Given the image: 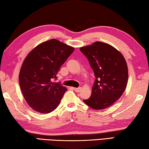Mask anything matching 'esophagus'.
I'll list each match as a JSON object with an SVG mask.
<instances>
[{"label": "esophagus", "mask_w": 149, "mask_h": 149, "mask_svg": "<svg viewBox=\"0 0 149 149\" xmlns=\"http://www.w3.org/2000/svg\"><path fill=\"white\" fill-rule=\"evenodd\" d=\"M74 91L76 92H80V91H82V88L81 87H79V88H74Z\"/></svg>", "instance_id": "34e87169"}]
</instances>
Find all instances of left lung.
I'll list each match as a JSON object with an SVG mask.
<instances>
[{"mask_svg": "<svg viewBox=\"0 0 149 149\" xmlns=\"http://www.w3.org/2000/svg\"><path fill=\"white\" fill-rule=\"evenodd\" d=\"M80 51L87 57L96 77L91 97L83 101L94 109L108 108L121 96L127 84L125 58L113 46L100 41Z\"/></svg>", "mask_w": 149, "mask_h": 149, "instance_id": "obj_1", "label": "left lung"}]
</instances>
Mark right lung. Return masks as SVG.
Listing matches in <instances>:
<instances>
[{
  "label": "right lung",
  "mask_w": 149,
  "mask_h": 149,
  "mask_svg": "<svg viewBox=\"0 0 149 149\" xmlns=\"http://www.w3.org/2000/svg\"><path fill=\"white\" fill-rule=\"evenodd\" d=\"M74 50L52 39L36 46L25 58L19 84L26 101L34 111L48 113L57 108L67 89L53 80Z\"/></svg>",
  "instance_id": "right-lung-1"
}]
</instances>
